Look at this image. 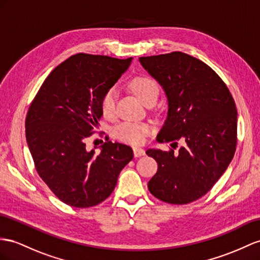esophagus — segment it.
<instances>
[{"label": "esophagus", "instance_id": "esophagus-1", "mask_svg": "<svg viewBox=\"0 0 260 260\" xmlns=\"http://www.w3.org/2000/svg\"><path fill=\"white\" fill-rule=\"evenodd\" d=\"M133 150H134V156H135V157H142V156L145 155V150L142 149V148L135 147Z\"/></svg>", "mask_w": 260, "mask_h": 260}]
</instances>
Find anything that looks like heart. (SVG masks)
Segmentation results:
<instances>
[{
  "instance_id": "obj_1",
  "label": "heart",
  "mask_w": 260,
  "mask_h": 260,
  "mask_svg": "<svg viewBox=\"0 0 260 260\" xmlns=\"http://www.w3.org/2000/svg\"><path fill=\"white\" fill-rule=\"evenodd\" d=\"M131 90L146 105L155 103L159 94V85L156 80L148 76H137L133 78L129 83ZM116 91L110 88L104 92L101 99V111L104 116H113L115 113ZM152 131L151 125L145 122H124L115 128L116 137L124 143L139 145L144 142L145 137Z\"/></svg>"
}]
</instances>
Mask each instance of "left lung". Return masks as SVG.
<instances>
[{"label": "left lung", "instance_id": "left-lung-1", "mask_svg": "<svg viewBox=\"0 0 260 260\" xmlns=\"http://www.w3.org/2000/svg\"><path fill=\"white\" fill-rule=\"evenodd\" d=\"M141 64L167 95L168 113L157 142L184 146L146 151L158 164L150 193L170 204H188L211 190L228 169L237 144V110L228 86L203 61L180 51L141 57Z\"/></svg>", "mask_w": 260, "mask_h": 260}]
</instances>
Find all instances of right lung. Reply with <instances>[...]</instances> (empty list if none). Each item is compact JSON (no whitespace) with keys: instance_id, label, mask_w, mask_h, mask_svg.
<instances>
[{"instance_id":"1","label":"right lung","mask_w":260,"mask_h":260,"mask_svg":"<svg viewBox=\"0 0 260 260\" xmlns=\"http://www.w3.org/2000/svg\"><path fill=\"white\" fill-rule=\"evenodd\" d=\"M133 58L77 54L50 72L29 106L26 141L39 177L75 208L101 203L134 154L106 138L101 152L85 148L103 113L101 99L128 69Z\"/></svg>"}]
</instances>
